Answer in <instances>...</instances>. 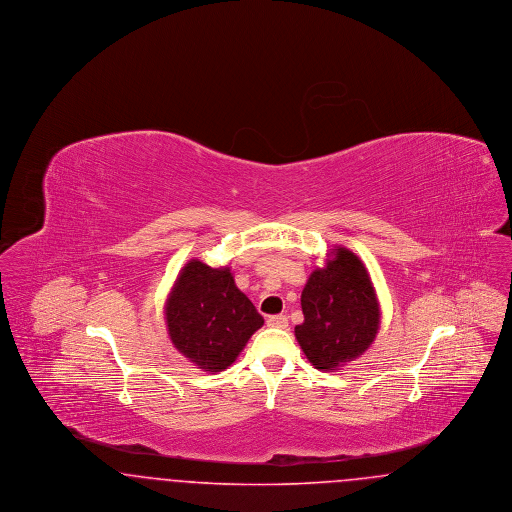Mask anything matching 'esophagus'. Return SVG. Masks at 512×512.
Masks as SVG:
<instances>
[{
    "label": "esophagus",
    "instance_id": "1",
    "mask_svg": "<svg viewBox=\"0 0 512 512\" xmlns=\"http://www.w3.org/2000/svg\"><path fill=\"white\" fill-rule=\"evenodd\" d=\"M268 326L272 328H288V317L286 315H272L267 318Z\"/></svg>",
    "mask_w": 512,
    "mask_h": 512
}]
</instances>
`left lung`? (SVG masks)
<instances>
[{"mask_svg": "<svg viewBox=\"0 0 512 512\" xmlns=\"http://www.w3.org/2000/svg\"><path fill=\"white\" fill-rule=\"evenodd\" d=\"M305 320L295 338L318 370L334 372L363 355L380 328V305L363 261L338 247L313 270L303 293Z\"/></svg>", "mask_w": 512, "mask_h": 512, "instance_id": "obj_1", "label": "left lung"}]
</instances>
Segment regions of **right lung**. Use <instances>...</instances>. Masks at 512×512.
<instances>
[{"instance_id":"obj_1","label":"right lung","mask_w":512,"mask_h":512,"mask_svg":"<svg viewBox=\"0 0 512 512\" xmlns=\"http://www.w3.org/2000/svg\"><path fill=\"white\" fill-rule=\"evenodd\" d=\"M165 320L172 345L205 372L232 365L265 324L236 288L230 268H211L197 259L180 270L165 305Z\"/></svg>"}]
</instances>
